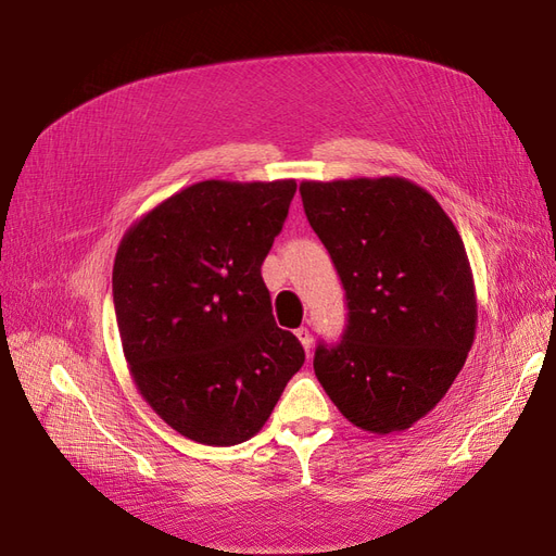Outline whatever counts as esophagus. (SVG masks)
<instances>
[{
    "label": "esophagus",
    "mask_w": 556,
    "mask_h": 556,
    "mask_svg": "<svg viewBox=\"0 0 556 556\" xmlns=\"http://www.w3.org/2000/svg\"><path fill=\"white\" fill-rule=\"evenodd\" d=\"M294 333H296V339L301 341V345H304L306 355L311 357V352H313V339H311V331H308L306 327H299Z\"/></svg>",
    "instance_id": "34e87169"
}]
</instances>
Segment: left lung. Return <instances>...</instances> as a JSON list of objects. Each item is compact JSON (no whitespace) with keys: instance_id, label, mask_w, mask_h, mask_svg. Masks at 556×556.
Listing matches in <instances>:
<instances>
[{"instance_id":"8db88e82","label":"left lung","mask_w":556,"mask_h":556,"mask_svg":"<svg viewBox=\"0 0 556 556\" xmlns=\"http://www.w3.org/2000/svg\"><path fill=\"white\" fill-rule=\"evenodd\" d=\"M348 304L313 368L352 425L392 433L439 403L473 345L478 304L457 227L427 190L399 178L301 182Z\"/></svg>"}]
</instances>
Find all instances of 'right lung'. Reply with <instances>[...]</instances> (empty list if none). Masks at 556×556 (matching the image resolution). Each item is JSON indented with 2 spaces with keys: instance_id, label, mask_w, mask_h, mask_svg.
I'll list each match as a JSON object with an SVG mask.
<instances>
[{
  "instance_id": "right-lung-1",
  "label": "right lung",
  "mask_w": 556,
  "mask_h": 556,
  "mask_svg": "<svg viewBox=\"0 0 556 556\" xmlns=\"http://www.w3.org/2000/svg\"><path fill=\"white\" fill-rule=\"evenodd\" d=\"M294 192V180H201L146 213L117 248L125 359L150 408L185 439H252L306 359L276 325L262 280Z\"/></svg>"
}]
</instances>
